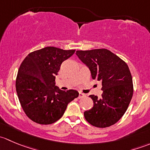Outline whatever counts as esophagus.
Returning <instances> with one entry per match:
<instances>
[{"label": "esophagus", "mask_w": 150, "mask_h": 150, "mask_svg": "<svg viewBox=\"0 0 150 150\" xmlns=\"http://www.w3.org/2000/svg\"><path fill=\"white\" fill-rule=\"evenodd\" d=\"M86 94H84V93H81V92H80L79 93V96H78V99H82V98H84L86 97Z\"/></svg>", "instance_id": "esophagus-1"}]
</instances>
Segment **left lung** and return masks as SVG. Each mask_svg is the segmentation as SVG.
Segmentation results:
<instances>
[{"label": "left lung", "mask_w": 150, "mask_h": 150, "mask_svg": "<svg viewBox=\"0 0 150 150\" xmlns=\"http://www.w3.org/2000/svg\"><path fill=\"white\" fill-rule=\"evenodd\" d=\"M78 58L89 68L93 80L102 82L100 99L89 97L93 107L84 112V117L91 125L107 128L114 125L128 109L134 93L132 76L126 63L106 48L76 51Z\"/></svg>", "instance_id": "left-lung-1"}]
</instances>
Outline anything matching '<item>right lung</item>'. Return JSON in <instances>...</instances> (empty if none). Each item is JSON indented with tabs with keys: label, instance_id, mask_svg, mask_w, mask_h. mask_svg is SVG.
<instances>
[{
	"label": "right lung",
	"instance_id": "1",
	"mask_svg": "<svg viewBox=\"0 0 150 150\" xmlns=\"http://www.w3.org/2000/svg\"><path fill=\"white\" fill-rule=\"evenodd\" d=\"M75 51L45 47L30 53L21 64L16 93L24 112L33 122L48 125L57 121L68 103L79 95L75 90H60L54 83L62 63Z\"/></svg>",
	"mask_w": 150,
	"mask_h": 150
}]
</instances>
